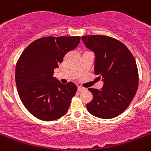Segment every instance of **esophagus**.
Segmentation results:
<instances>
[{"label": "esophagus", "instance_id": "34e87169", "mask_svg": "<svg viewBox=\"0 0 151 151\" xmlns=\"http://www.w3.org/2000/svg\"><path fill=\"white\" fill-rule=\"evenodd\" d=\"M83 90H85V88L82 87V86H78V91L79 92H82Z\"/></svg>", "mask_w": 151, "mask_h": 151}]
</instances>
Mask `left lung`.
I'll return each instance as SVG.
<instances>
[{"mask_svg": "<svg viewBox=\"0 0 151 151\" xmlns=\"http://www.w3.org/2000/svg\"><path fill=\"white\" fill-rule=\"evenodd\" d=\"M82 40L94 53V72L104 82L101 90L88 89L93 100L86 108L93 116L113 119L128 108L137 93L139 75L134 57L124 43L112 37L93 35Z\"/></svg>", "mask_w": 151, "mask_h": 151, "instance_id": "obj_1", "label": "left lung"}]
</instances>
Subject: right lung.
I'll return each instance as SVG.
<instances>
[{
    "mask_svg": "<svg viewBox=\"0 0 151 151\" xmlns=\"http://www.w3.org/2000/svg\"><path fill=\"white\" fill-rule=\"evenodd\" d=\"M79 42V37H42L30 43L17 61L15 82L19 97L37 119L54 121L68 111L77 86L72 82L61 84L53 75L65 55Z\"/></svg>",
    "mask_w": 151,
    "mask_h": 151,
    "instance_id": "obj_1",
    "label": "right lung"
}]
</instances>
